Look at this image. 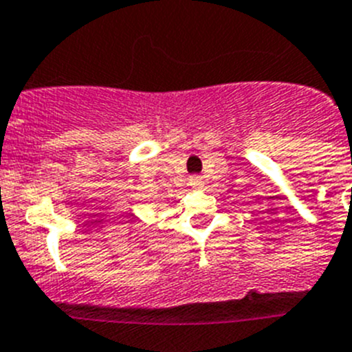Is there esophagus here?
Listing matches in <instances>:
<instances>
[{"mask_svg": "<svg viewBox=\"0 0 352 352\" xmlns=\"http://www.w3.org/2000/svg\"><path fill=\"white\" fill-rule=\"evenodd\" d=\"M202 185H204V182H202L201 176H192L190 178V186H193V188H201Z\"/></svg>", "mask_w": 352, "mask_h": 352, "instance_id": "1", "label": "esophagus"}]
</instances>
